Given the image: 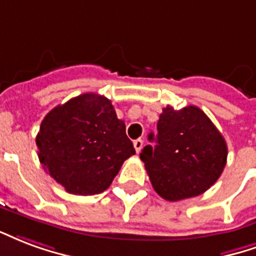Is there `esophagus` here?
Wrapping results in <instances>:
<instances>
[{"instance_id":"esophagus-1","label":"esophagus","mask_w":256,"mask_h":256,"mask_svg":"<svg viewBox=\"0 0 256 256\" xmlns=\"http://www.w3.org/2000/svg\"><path fill=\"white\" fill-rule=\"evenodd\" d=\"M134 147H135L136 152H140L142 147H143V140H142V139H136V140L134 142Z\"/></svg>"}]
</instances>
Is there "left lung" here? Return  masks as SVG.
I'll return each mask as SVG.
<instances>
[{
  "label": "left lung",
  "instance_id": "left-lung-1",
  "mask_svg": "<svg viewBox=\"0 0 256 256\" xmlns=\"http://www.w3.org/2000/svg\"><path fill=\"white\" fill-rule=\"evenodd\" d=\"M156 142L143 148L150 182L164 199L177 202L200 195L217 182L226 165V142L204 112L190 105L180 110L164 108Z\"/></svg>",
  "mask_w": 256,
  "mask_h": 256
}]
</instances>
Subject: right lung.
<instances>
[{
    "label": "right lung",
    "mask_w": 256,
    "mask_h": 256,
    "mask_svg": "<svg viewBox=\"0 0 256 256\" xmlns=\"http://www.w3.org/2000/svg\"><path fill=\"white\" fill-rule=\"evenodd\" d=\"M42 166L65 191L95 195L109 188L121 165L135 154L106 96L87 92L50 110L36 135Z\"/></svg>",
    "instance_id": "right-lung-1"
}]
</instances>
